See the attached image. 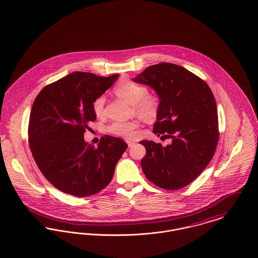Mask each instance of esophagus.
<instances>
[{"label":"esophagus","mask_w":258,"mask_h":258,"mask_svg":"<svg viewBox=\"0 0 258 258\" xmlns=\"http://www.w3.org/2000/svg\"><path fill=\"white\" fill-rule=\"evenodd\" d=\"M126 143H127L128 147H132V146H134L136 144V142H133V141H126Z\"/></svg>","instance_id":"34e87169"}]
</instances>
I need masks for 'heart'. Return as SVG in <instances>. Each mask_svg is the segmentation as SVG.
Instances as JSON below:
<instances>
[{"instance_id": "obj_1", "label": "heart", "mask_w": 258, "mask_h": 258, "mask_svg": "<svg viewBox=\"0 0 258 258\" xmlns=\"http://www.w3.org/2000/svg\"><path fill=\"white\" fill-rule=\"evenodd\" d=\"M114 92L123 100L134 105L135 110L139 116L146 120L154 119L159 110V100L156 96L149 94L145 86L139 85L136 82L123 79L114 88ZM105 105V96L100 95L92 102L93 113L100 117L103 115ZM139 125L137 120L126 121H114L108 126V132L118 137L133 139L136 137V131Z\"/></svg>"}]
</instances>
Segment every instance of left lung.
Segmentation results:
<instances>
[{
    "label": "left lung",
    "mask_w": 258,
    "mask_h": 258,
    "mask_svg": "<svg viewBox=\"0 0 258 258\" xmlns=\"http://www.w3.org/2000/svg\"><path fill=\"white\" fill-rule=\"evenodd\" d=\"M134 82L146 85L160 99L153 133L170 138L167 146L149 140L141 160L142 170L155 185L177 190L203 172L218 142L217 108L212 90L192 72L172 63L147 67Z\"/></svg>",
    "instance_id": "8db88e82"
}]
</instances>
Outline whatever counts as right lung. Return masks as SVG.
<instances>
[{
	"label": "right lung",
	"instance_id": "add662e5",
	"mask_svg": "<svg viewBox=\"0 0 258 258\" xmlns=\"http://www.w3.org/2000/svg\"><path fill=\"white\" fill-rule=\"evenodd\" d=\"M118 77L73 72L47 85L33 103L28 126L33 158L46 180L63 193L91 196L112 180L127 144L105 136L95 148L84 135L96 119L92 102Z\"/></svg>",
	"mask_w": 258,
	"mask_h": 258
}]
</instances>
